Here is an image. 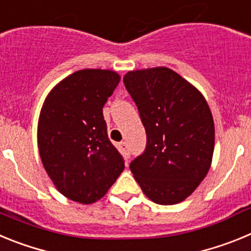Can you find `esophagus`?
<instances>
[{"label": "esophagus", "instance_id": "34e87169", "mask_svg": "<svg viewBox=\"0 0 251 251\" xmlns=\"http://www.w3.org/2000/svg\"><path fill=\"white\" fill-rule=\"evenodd\" d=\"M121 150L123 151V153H124V156L127 157H129V148H128V145L127 143H126V142H121Z\"/></svg>", "mask_w": 251, "mask_h": 251}]
</instances>
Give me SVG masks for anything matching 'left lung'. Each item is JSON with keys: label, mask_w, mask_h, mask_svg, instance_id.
Segmentation results:
<instances>
[{"label": "left lung", "mask_w": 251, "mask_h": 251, "mask_svg": "<svg viewBox=\"0 0 251 251\" xmlns=\"http://www.w3.org/2000/svg\"><path fill=\"white\" fill-rule=\"evenodd\" d=\"M123 81L147 133L145 153L129 166L133 176L153 202H182L211 167L210 106L196 86L166 66L130 70Z\"/></svg>", "instance_id": "1"}]
</instances>
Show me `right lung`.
I'll list each match as a JSON object with an SVG mask.
<instances>
[{
	"label": "right lung",
	"instance_id": "right-lung-1",
	"mask_svg": "<svg viewBox=\"0 0 251 251\" xmlns=\"http://www.w3.org/2000/svg\"><path fill=\"white\" fill-rule=\"evenodd\" d=\"M121 81L108 69H84L50 90L40 110L37 147L57 191L90 205L105 196L124 170L106 133L103 106Z\"/></svg>",
	"mask_w": 251,
	"mask_h": 251
}]
</instances>
